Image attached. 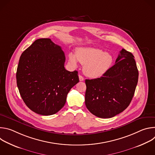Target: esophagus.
Wrapping results in <instances>:
<instances>
[{
	"label": "esophagus",
	"instance_id": "34e87169",
	"mask_svg": "<svg viewBox=\"0 0 155 155\" xmlns=\"http://www.w3.org/2000/svg\"><path fill=\"white\" fill-rule=\"evenodd\" d=\"M79 80H80V81H83L84 80L83 77L81 75H79Z\"/></svg>",
	"mask_w": 155,
	"mask_h": 155
}]
</instances>
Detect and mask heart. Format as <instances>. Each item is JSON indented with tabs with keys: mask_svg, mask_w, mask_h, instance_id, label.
Segmentation results:
<instances>
[{
	"mask_svg": "<svg viewBox=\"0 0 155 155\" xmlns=\"http://www.w3.org/2000/svg\"><path fill=\"white\" fill-rule=\"evenodd\" d=\"M70 63L77 66L78 61L83 65L84 74L90 78H98L104 75L111 68L114 62L113 56L110 53L95 48H81L76 54L69 55Z\"/></svg>",
	"mask_w": 155,
	"mask_h": 155,
	"instance_id": "obj_1",
	"label": "heart"
}]
</instances>
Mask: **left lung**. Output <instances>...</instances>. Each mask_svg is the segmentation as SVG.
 <instances>
[{
    "label": "left lung",
    "instance_id": "1",
    "mask_svg": "<svg viewBox=\"0 0 155 155\" xmlns=\"http://www.w3.org/2000/svg\"><path fill=\"white\" fill-rule=\"evenodd\" d=\"M134 56L123 48L102 77L85 80V105L94 115L109 118L123 112L134 96L139 72Z\"/></svg>",
    "mask_w": 155,
    "mask_h": 155
}]
</instances>
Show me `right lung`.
I'll use <instances>...</instances> for the list:
<instances>
[{"mask_svg": "<svg viewBox=\"0 0 155 155\" xmlns=\"http://www.w3.org/2000/svg\"><path fill=\"white\" fill-rule=\"evenodd\" d=\"M65 57L50 38H39L22 53L16 83L26 105L41 115L55 114L64 106L71 88L79 81L78 72L64 68Z\"/></svg>", "mask_w": 155, "mask_h": 155, "instance_id": "add662e5", "label": "right lung"}]
</instances>
